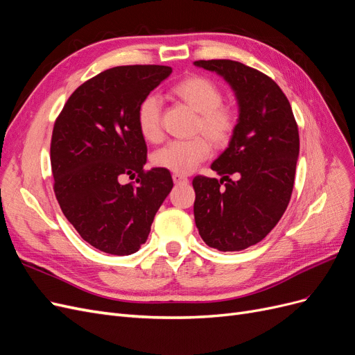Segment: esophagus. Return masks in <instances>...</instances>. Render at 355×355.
<instances>
[{
    "mask_svg": "<svg viewBox=\"0 0 355 355\" xmlns=\"http://www.w3.org/2000/svg\"><path fill=\"white\" fill-rule=\"evenodd\" d=\"M171 179H173V182L176 185H185L188 184V178L187 176H182L179 173H175L173 176H171Z\"/></svg>",
    "mask_w": 355,
    "mask_h": 355,
    "instance_id": "1",
    "label": "esophagus"
}]
</instances>
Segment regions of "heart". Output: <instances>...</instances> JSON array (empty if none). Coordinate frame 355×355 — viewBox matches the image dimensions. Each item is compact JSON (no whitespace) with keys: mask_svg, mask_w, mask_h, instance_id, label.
I'll return each instance as SVG.
<instances>
[{"mask_svg":"<svg viewBox=\"0 0 355 355\" xmlns=\"http://www.w3.org/2000/svg\"><path fill=\"white\" fill-rule=\"evenodd\" d=\"M171 94L192 111L198 112L194 132L204 133L209 139L196 136L187 141H171L157 149L151 159L153 164L159 168L187 175L210 155V141L218 148L227 146L231 142L239 125V114L231 105L223 103V94L218 85L200 75H191L176 83L171 87ZM136 124L146 142H158L163 136L161 106L155 96L148 94L139 103Z\"/></svg>","mask_w":355,"mask_h":355,"instance_id":"b5f03b06","label":"heart"}]
</instances>
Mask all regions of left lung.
Returning <instances> with one entry per match:
<instances>
[{
  "instance_id": "8db88e82",
  "label": "left lung",
  "mask_w": 355,
  "mask_h": 355,
  "mask_svg": "<svg viewBox=\"0 0 355 355\" xmlns=\"http://www.w3.org/2000/svg\"><path fill=\"white\" fill-rule=\"evenodd\" d=\"M194 63L222 75L240 105L237 130L211 164L222 179L198 175L192 180L196 225L207 245L239 252L263 240L288 206L297 124L286 94L263 72L228 59Z\"/></svg>"
}]
</instances>
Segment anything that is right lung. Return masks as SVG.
<instances>
[{
  "label": "right lung",
  "instance_id": "right-lung-1",
  "mask_svg": "<svg viewBox=\"0 0 355 355\" xmlns=\"http://www.w3.org/2000/svg\"><path fill=\"white\" fill-rule=\"evenodd\" d=\"M170 73L163 65L106 69L69 96L55 121L56 200L81 239L101 252L141 249L173 188L168 170H145L148 149L136 124L139 103ZM125 177L132 182L123 184Z\"/></svg>",
  "mask_w": 355,
  "mask_h": 355
}]
</instances>
